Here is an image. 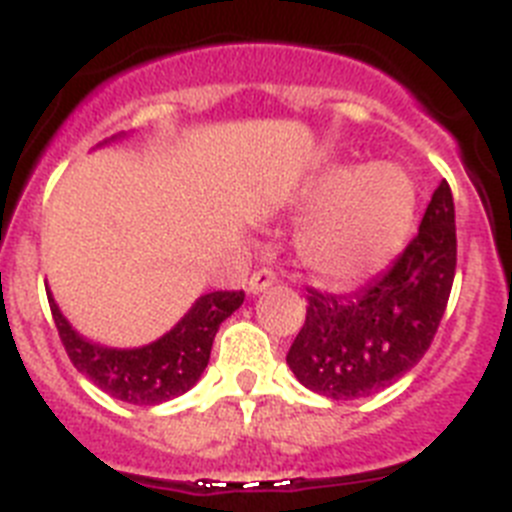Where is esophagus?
<instances>
[{
    "mask_svg": "<svg viewBox=\"0 0 512 512\" xmlns=\"http://www.w3.org/2000/svg\"><path fill=\"white\" fill-rule=\"evenodd\" d=\"M274 282H277V274L264 266V269L253 271L251 274V279H248V292H251V295H259V292L269 289Z\"/></svg>",
    "mask_w": 512,
    "mask_h": 512,
    "instance_id": "1",
    "label": "esophagus"
}]
</instances>
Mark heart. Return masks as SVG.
Segmentation results:
<instances>
[{
	"label": "heart",
	"mask_w": 512,
	"mask_h": 512,
	"mask_svg": "<svg viewBox=\"0 0 512 512\" xmlns=\"http://www.w3.org/2000/svg\"><path fill=\"white\" fill-rule=\"evenodd\" d=\"M415 205L413 179L397 166L325 169L292 202L300 215L312 212L297 230V256L328 284L366 279L405 246Z\"/></svg>",
	"instance_id": "1"
}]
</instances>
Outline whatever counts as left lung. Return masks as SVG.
Segmentation results:
<instances>
[{
    "label": "left lung",
    "instance_id": "8db88e82",
    "mask_svg": "<svg viewBox=\"0 0 512 512\" xmlns=\"http://www.w3.org/2000/svg\"><path fill=\"white\" fill-rule=\"evenodd\" d=\"M454 274V197L443 179L418 235L384 274L351 297L307 289L305 325L289 346V369L307 390L330 400L390 387L431 348Z\"/></svg>",
    "mask_w": 512,
    "mask_h": 512
}]
</instances>
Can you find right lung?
<instances>
[{
  "mask_svg": "<svg viewBox=\"0 0 512 512\" xmlns=\"http://www.w3.org/2000/svg\"><path fill=\"white\" fill-rule=\"evenodd\" d=\"M243 297V289L202 295L166 336L140 348H107L87 341L63 318L53 297L48 302L71 364L115 400L151 408L197 384L210 361L217 328L243 305Z\"/></svg>",
  "mask_w": 512,
  "mask_h": 512,
  "instance_id": "right-lung-1",
  "label": "right lung"
}]
</instances>
